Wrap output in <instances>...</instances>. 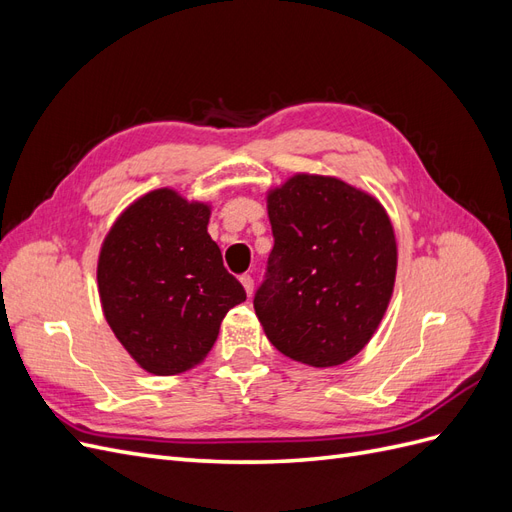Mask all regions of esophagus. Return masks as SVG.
I'll list each match as a JSON object with an SVG mask.
<instances>
[{
  "label": "esophagus",
  "instance_id": "34e87169",
  "mask_svg": "<svg viewBox=\"0 0 512 512\" xmlns=\"http://www.w3.org/2000/svg\"><path fill=\"white\" fill-rule=\"evenodd\" d=\"M239 280H241V286H243L247 297H252V292H254V280H252V275L245 273V275L239 277Z\"/></svg>",
  "mask_w": 512,
  "mask_h": 512
}]
</instances>
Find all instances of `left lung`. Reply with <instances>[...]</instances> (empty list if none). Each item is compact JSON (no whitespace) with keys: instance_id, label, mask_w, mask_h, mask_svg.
I'll list each match as a JSON object with an SVG mask.
<instances>
[{"instance_id":"1","label":"left lung","mask_w":512,"mask_h":512,"mask_svg":"<svg viewBox=\"0 0 512 512\" xmlns=\"http://www.w3.org/2000/svg\"><path fill=\"white\" fill-rule=\"evenodd\" d=\"M275 245L254 309L269 342L309 367H337L378 331L397 275L380 200L331 175L294 173L267 190Z\"/></svg>"}]
</instances>
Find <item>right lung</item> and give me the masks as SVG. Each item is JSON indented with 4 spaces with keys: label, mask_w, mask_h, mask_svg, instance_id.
<instances>
[{
    "label": "right lung",
    "mask_w": 512,
    "mask_h": 512,
    "mask_svg": "<svg viewBox=\"0 0 512 512\" xmlns=\"http://www.w3.org/2000/svg\"><path fill=\"white\" fill-rule=\"evenodd\" d=\"M213 205L173 188L136 198L108 228L98 294L108 327L134 363L177 376L207 359L228 309L245 301L209 232Z\"/></svg>",
    "instance_id": "add662e5"
}]
</instances>
